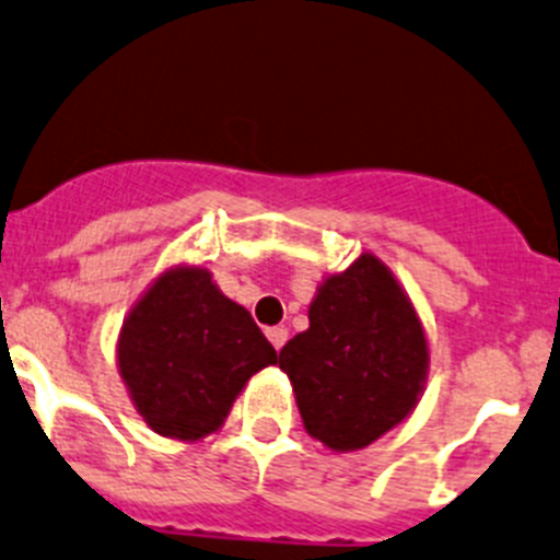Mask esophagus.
Segmentation results:
<instances>
[{
    "label": "esophagus",
    "mask_w": 560,
    "mask_h": 560,
    "mask_svg": "<svg viewBox=\"0 0 560 560\" xmlns=\"http://www.w3.org/2000/svg\"><path fill=\"white\" fill-rule=\"evenodd\" d=\"M265 334H268L270 345H273L276 350H281V347H284V341H287V336H290V330L281 328V325H276V328H268Z\"/></svg>",
    "instance_id": "1"
}]
</instances>
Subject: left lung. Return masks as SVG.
Wrapping results in <instances>:
<instances>
[{
    "mask_svg": "<svg viewBox=\"0 0 560 560\" xmlns=\"http://www.w3.org/2000/svg\"><path fill=\"white\" fill-rule=\"evenodd\" d=\"M279 366L308 435L334 452H355L410 416L430 350L394 273L374 254H361L319 284L308 328L281 347Z\"/></svg>",
    "mask_w": 560,
    "mask_h": 560,
    "instance_id": "1",
    "label": "left lung"
}]
</instances>
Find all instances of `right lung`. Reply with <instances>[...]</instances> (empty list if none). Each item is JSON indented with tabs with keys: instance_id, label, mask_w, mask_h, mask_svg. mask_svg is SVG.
<instances>
[{
	"instance_id": "add662e5",
	"label": "right lung",
	"mask_w": 560,
	"mask_h": 560,
	"mask_svg": "<svg viewBox=\"0 0 560 560\" xmlns=\"http://www.w3.org/2000/svg\"><path fill=\"white\" fill-rule=\"evenodd\" d=\"M117 363L136 410L164 438L199 441L276 350L205 268L166 270L130 308Z\"/></svg>"
}]
</instances>
